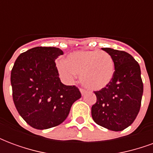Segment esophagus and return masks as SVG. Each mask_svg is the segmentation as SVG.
<instances>
[{"instance_id":"34e87169","label":"esophagus","mask_w":153,"mask_h":153,"mask_svg":"<svg viewBox=\"0 0 153 153\" xmlns=\"http://www.w3.org/2000/svg\"><path fill=\"white\" fill-rule=\"evenodd\" d=\"M80 93H81L82 95H84V94L86 93V91H85L84 89H83V88H80Z\"/></svg>"}]
</instances>
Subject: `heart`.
Returning <instances> with one entry per match:
<instances>
[{"label":"heart","instance_id":"heart-1","mask_svg":"<svg viewBox=\"0 0 153 153\" xmlns=\"http://www.w3.org/2000/svg\"><path fill=\"white\" fill-rule=\"evenodd\" d=\"M57 70L67 83H72L76 74H79L83 86L91 90H100L112 80L115 63L106 51L81 50L69 54L57 64Z\"/></svg>","mask_w":153,"mask_h":153}]
</instances>
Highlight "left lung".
I'll list each match as a JSON object with an SVG mask.
<instances>
[{
    "label": "left lung",
    "instance_id": "obj_1",
    "mask_svg": "<svg viewBox=\"0 0 153 153\" xmlns=\"http://www.w3.org/2000/svg\"><path fill=\"white\" fill-rule=\"evenodd\" d=\"M115 63L111 83L94 92L97 102L92 106V117L98 125L112 131H121L137 117L143 93L141 70L134 58L125 51L106 47Z\"/></svg>",
    "mask_w": 153,
    "mask_h": 153
}]
</instances>
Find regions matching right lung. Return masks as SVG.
Here are the masks:
<instances>
[{"label":"right lung","mask_w":153,"mask_h":153,"mask_svg":"<svg viewBox=\"0 0 153 153\" xmlns=\"http://www.w3.org/2000/svg\"><path fill=\"white\" fill-rule=\"evenodd\" d=\"M63 55L57 47H37L20 54L11 70L13 101L19 114L33 128L47 129L60 125L79 88L61 83L55 60Z\"/></svg>","instance_id":"add662e5"}]
</instances>
